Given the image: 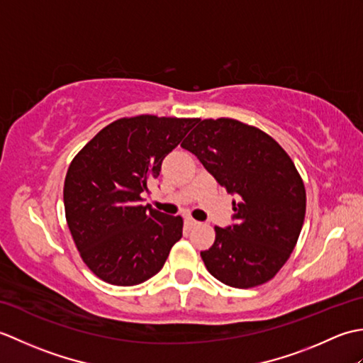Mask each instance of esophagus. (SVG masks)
<instances>
[{
	"instance_id": "34e87169",
	"label": "esophagus",
	"mask_w": 363,
	"mask_h": 363,
	"mask_svg": "<svg viewBox=\"0 0 363 363\" xmlns=\"http://www.w3.org/2000/svg\"><path fill=\"white\" fill-rule=\"evenodd\" d=\"M186 225H187V228H189V229H191V228H196V226H199V221H196V220H194V218L187 217V218H186Z\"/></svg>"
}]
</instances>
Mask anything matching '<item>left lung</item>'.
<instances>
[{
	"label": "left lung",
	"instance_id": "obj_1",
	"mask_svg": "<svg viewBox=\"0 0 363 363\" xmlns=\"http://www.w3.org/2000/svg\"><path fill=\"white\" fill-rule=\"evenodd\" d=\"M181 146L237 198L233 223L215 228L213 245L201 251L206 268L235 289L272 279L295 248L306 215V189L289 154L233 118L198 120Z\"/></svg>",
	"mask_w": 363,
	"mask_h": 363
}]
</instances>
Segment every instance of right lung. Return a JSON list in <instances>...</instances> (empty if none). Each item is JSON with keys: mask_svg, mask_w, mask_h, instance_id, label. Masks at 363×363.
Returning <instances> with one entry per match:
<instances>
[{"mask_svg": "<svg viewBox=\"0 0 363 363\" xmlns=\"http://www.w3.org/2000/svg\"><path fill=\"white\" fill-rule=\"evenodd\" d=\"M198 118L138 115L99 130L67 172L64 204L82 260L121 287L157 274L182 237V218L142 206L162 162Z\"/></svg>", "mask_w": 363, "mask_h": 363, "instance_id": "obj_1", "label": "right lung"}]
</instances>
